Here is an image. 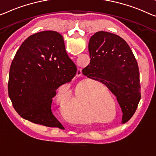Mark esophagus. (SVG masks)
Listing matches in <instances>:
<instances>
[{"instance_id":"1","label":"esophagus","mask_w":156,"mask_h":156,"mask_svg":"<svg viewBox=\"0 0 156 156\" xmlns=\"http://www.w3.org/2000/svg\"><path fill=\"white\" fill-rule=\"evenodd\" d=\"M81 73H82V71H81V69H78V73H77V75H76V76H81Z\"/></svg>"}]
</instances>
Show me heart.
<instances>
[{"label": "heart", "mask_w": 156, "mask_h": 156, "mask_svg": "<svg viewBox=\"0 0 156 156\" xmlns=\"http://www.w3.org/2000/svg\"><path fill=\"white\" fill-rule=\"evenodd\" d=\"M91 90L90 86H81L78 87L76 96L74 98L73 105L70 106L73 103V96L70 90L66 87H62L58 90L55 97L56 103L65 112L68 111L70 108L69 115L71 117V121L79 123H87L92 121V117L90 114V103L85 98L86 94ZM95 113L99 112L103 118H108L112 114L113 108L109 105L95 106L94 107Z\"/></svg>", "instance_id": "1"}]
</instances>
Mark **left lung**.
<instances>
[{"instance_id":"8db88e82","label":"left lung","mask_w":156,"mask_h":156,"mask_svg":"<svg viewBox=\"0 0 156 156\" xmlns=\"http://www.w3.org/2000/svg\"><path fill=\"white\" fill-rule=\"evenodd\" d=\"M88 50L90 63L82 73L111 90L121 108V122H126L135 113L141 99L139 67L132 50L121 37L106 31L93 35Z\"/></svg>"}]
</instances>
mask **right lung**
I'll return each mask as SVG.
<instances>
[{
    "instance_id": "right-lung-1",
    "label": "right lung",
    "mask_w": 156,
    "mask_h": 156,
    "mask_svg": "<svg viewBox=\"0 0 156 156\" xmlns=\"http://www.w3.org/2000/svg\"><path fill=\"white\" fill-rule=\"evenodd\" d=\"M77 67L66 52L63 37L45 31L24 41L12 62L8 94L23 118L47 127L62 124L51 110L52 98L60 86L70 82Z\"/></svg>"
}]
</instances>
